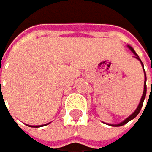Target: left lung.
<instances>
[{
    "instance_id": "8db88e82",
    "label": "left lung",
    "mask_w": 152,
    "mask_h": 152,
    "mask_svg": "<svg viewBox=\"0 0 152 152\" xmlns=\"http://www.w3.org/2000/svg\"><path fill=\"white\" fill-rule=\"evenodd\" d=\"M128 48L130 49V51L132 52L133 54H134V58H136L138 60V61H140V63H141V64H142V66H143V70H144V72H145V83H144V91H143V95H142V98H141V100H140V103H139V104H138V107H137V108L135 109V111L132 113L131 115H129L126 119H125L123 122H121V123H119V124H109V126H124V125H126V123H129L130 120H132V119H134V118L137 116L138 114H139V112H140V110H141V108H142V107H143V103H144V100H145V98H146V95H147V75H146V71H145V69H144V64H143V63H142V61L140 60V58H139V56L137 55V53L135 52V50L131 48V46L129 45H128ZM152 86V85H151Z\"/></svg>"
}]
</instances>
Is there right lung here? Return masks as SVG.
I'll return each instance as SVG.
<instances>
[{
	"label": "right lung",
	"instance_id": "1",
	"mask_svg": "<svg viewBox=\"0 0 152 152\" xmlns=\"http://www.w3.org/2000/svg\"><path fill=\"white\" fill-rule=\"evenodd\" d=\"M46 125H48V124H46ZM43 126H45V125H43ZM37 126V128H38V126Z\"/></svg>",
	"mask_w": 152,
	"mask_h": 152
}]
</instances>
